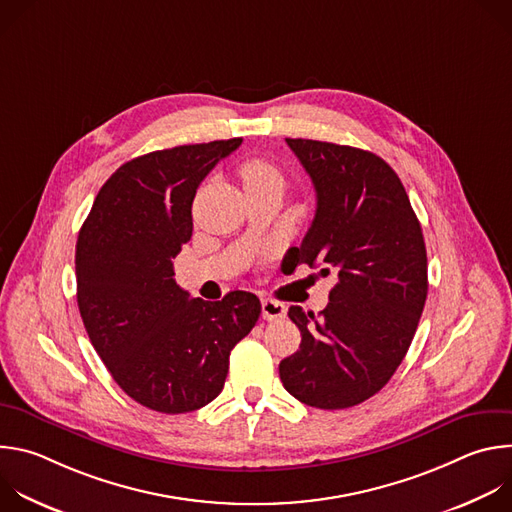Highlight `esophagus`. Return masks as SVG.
<instances>
[{"label":"esophagus","mask_w":512,"mask_h":512,"mask_svg":"<svg viewBox=\"0 0 512 512\" xmlns=\"http://www.w3.org/2000/svg\"><path fill=\"white\" fill-rule=\"evenodd\" d=\"M285 314H287V310H285L283 304H279L275 300H263L261 302V316H263V320H267V322L281 320V318H285Z\"/></svg>","instance_id":"esophagus-1"}]
</instances>
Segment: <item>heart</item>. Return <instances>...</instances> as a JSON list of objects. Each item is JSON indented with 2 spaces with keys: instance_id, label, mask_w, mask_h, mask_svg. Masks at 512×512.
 I'll list each match as a JSON object with an SVG mask.
<instances>
[{
  "instance_id": "b5f03b06",
  "label": "heart",
  "mask_w": 512,
  "mask_h": 512,
  "mask_svg": "<svg viewBox=\"0 0 512 512\" xmlns=\"http://www.w3.org/2000/svg\"><path fill=\"white\" fill-rule=\"evenodd\" d=\"M241 178L245 182V188L261 186V184H281L283 186V178H281L279 170L263 158L247 160L241 166Z\"/></svg>"
}]
</instances>
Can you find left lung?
<instances>
[{
    "label": "left lung",
    "instance_id": "8db88e82",
    "mask_svg": "<svg viewBox=\"0 0 512 512\" xmlns=\"http://www.w3.org/2000/svg\"><path fill=\"white\" fill-rule=\"evenodd\" d=\"M316 188V216L296 265L334 271L318 316L291 306L296 354L279 362L289 395L318 409H346L379 393L405 358L427 298V253L409 196L379 156L350 145L285 139Z\"/></svg>",
    "mask_w": 512,
    "mask_h": 512
}]
</instances>
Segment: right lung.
Listing matches in <instances>:
<instances>
[{"label": "right lung", "instance_id": "right-lung-1", "mask_svg": "<svg viewBox=\"0 0 512 512\" xmlns=\"http://www.w3.org/2000/svg\"><path fill=\"white\" fill-rule=\"evenodd\" d=\"M241 137L125 162L99 190L75 255L83 324L115 383L143 407L188 413L225 387L229 356L261 314L249 291L190 298L172 259L192 237V200Z\"/></svg>", "mask_w": 512, "mask_h": 512}]
</instances>
